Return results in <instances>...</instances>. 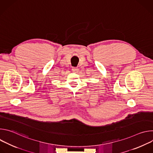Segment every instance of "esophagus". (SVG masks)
Returning a JSON list of instances; mask_svg holds the SVG:
<instances>
[{"mask_svg":"<svg viewBox=\"0 0 153 153\" xmlns=\"http://www.w3.org/2000/svg\"><path fill=\"white\" fill-rule=\"evenodd\" d=\"M77 70H78V69H77V67H73V68H72V71H74V72H76L77 71H78Z\"/></svg>","mask_w":153,"mask_h":153,"instance_id":"1","label":"esophagus"}]
</instances>
